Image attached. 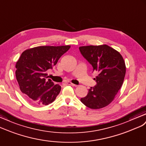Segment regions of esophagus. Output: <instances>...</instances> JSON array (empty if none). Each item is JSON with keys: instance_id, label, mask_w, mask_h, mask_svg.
Returning <instances> with one entry per match:
<instances>
[{"instance_id": "obj_1", "label": "esophagus", "mask_w": 146, "mask_h": 146, "mask_svg": "<svg viewBox=\"0 0 146 146\" xmlns=\"http://www.w3.org/2000/svg\"><path fill=\"white\" fill-rule=\"evenodd\" d=\"M66 83L67 84H68V85H71V86H77V85H76V84H74L72 83H71V82H70V81H67Z\"/></svg>"}]
</instances>
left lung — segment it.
<instances>
[{"instance_id":"8db88e82","label":"left lung","mask_w":146,"mask_h":146,"mask_svg":"<svg viewBox=\"0 0 146 146\" xmlns=\"http://www.w3.org/2000/svg\"><path fill=\"white\" fill-rule=\"evenodd\" d=\"M81 54L98 73L94 78L96 85L89 89L87 96L81 99L92 109H99L113 101L121 88L126 74V66L121 55L107 45L79 47Z\"/></svg>"}]
</instances>
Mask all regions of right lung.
<instances>
[{"instance_id": "right-lung-1", "label": "right lung", "mask_w": 146, "mask_h": 146, "mask_svg": "<svg viewBox=\"0 0 146 146\" xmlns=\"http://www.w3.org/2000/svg\"><path fill=\"white\" fill-rule=\"evenodd\" d=\"M70 48V46H39L21 54L16 63L15 74L26 99L37 106H47L54 101L61 86L48 79L47 73Z\"/></svg>"}]
</instances>
